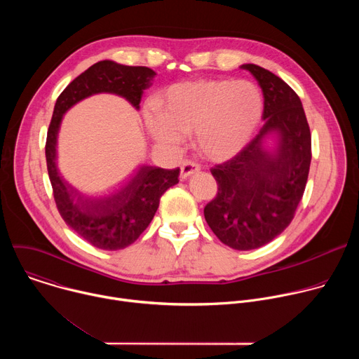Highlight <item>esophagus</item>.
I'll return each mask as SVG.
<instances>
[{"mask_svg": "<svg viewBox=\"0 0 359 359\" xmlns=\"http://www.w3.org/2000/svg\"><path fill=\"white\" fill-rule=\"evenodd\" d=\"M198 170H200V168H198L197 163H194V162H191V161H186V162L182 163V168H180V179L184 180V179H187L189 176L197 173Z\"/></svg>", "mask_w": 359, "mask_h": 359, "instance_id": "1", "label": "esophagus"}]
</instances>
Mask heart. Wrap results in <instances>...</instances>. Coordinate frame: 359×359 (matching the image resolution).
Masks as SVG:
<instances>
[{
    "label": "heart",
    "instance_id": "obj_1",
    "mask_svg": "<svg viewBox=\"0 0 359 359\" xmlns=\"http://www.w3.org/2000/svg\"><path fill=\"white\" fill-rule=\"evenodd\" d=\"M158 118L147 116L153 140L177 146L196 133L204 158L222 162L238 153L263 114L260 90L247 81H198L177 83L155 97Z\"/></svg>",
    "mask_w": 359,
    "mask_h": 359
}]
</instances>
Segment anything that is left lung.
<instances>
[{"instance_id":"obj_1","label":"left lung","mask_w":359,"mask_h":359,"mask_svg":"<svg viewBox=\"0 0 359 359\" xmlns=\"http://www.w3.org/2000/svg\"><path fill=\"white\" fill-rule=\"evenodd\" d=\"M240 68L257 79L264 96V125L237 155L212 169L216 197L204 219L234 250L259 248L281 234L297 210L311 163V133L298 95L277 75L254 64ZM273 149L265 147L270 136Z\"/></svg>"}]
</instances>
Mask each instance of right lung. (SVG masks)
Listing matches in <instances>:
<instances>
[{"label": "right lung", "instance_id": "1", "mask_svg": "<svg viewBox=\"0 0 359 359\" xmlns=\"http://www.w3.org/2000/svg\"><path fill=\"white\" fill-rule=\"evenodd\" d=\"M155 75V71L146 67L99 61L75 78L57 99L45 144L49 180L64 222L96 248L121 250L135 243L155 216L162 194L179 183L180 169L143 165L115 193L86 196L71 186L57 166V139L62 116L78 102L96 93L119 95L139 109L143 90L151 85Z\"/></svg>", "mask_w": 359, "mask_h": 359}]
</instances>
